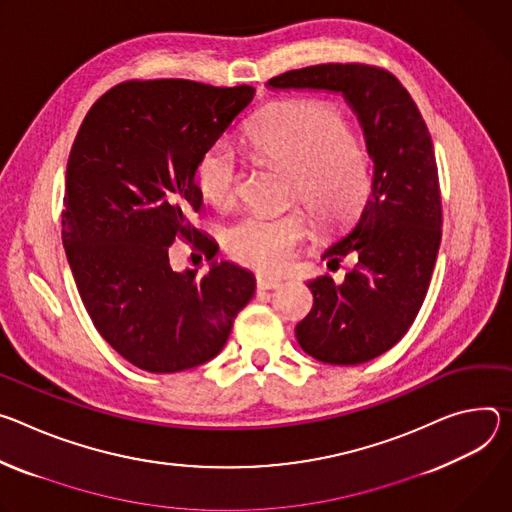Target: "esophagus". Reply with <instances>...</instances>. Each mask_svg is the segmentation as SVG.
<instances>
[{"instance_id": "obj_1", "label": "esophagus", "mask_w": 512, "mask_h": 512, "mask_svg": "<svg viewBox=\"0 0 512 512\" xmlns=\"http://www.w3.org/2000/svg\"><path fill=\"white\" fill-rule=\"evenodd\" d=\"M280 287V280L266 276V274H258L256 276V289L258 291H270V289H278Z\"/></svg>"}]
</instances>
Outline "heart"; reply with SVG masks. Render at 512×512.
Here are the masks:
<instances>
[{
  "label": "heart",
  "mask_w": 512,
  "mask_h": 512,
  "mask_svg": "<svg viewBox=\"0 0 512 512\" xmlns=\"http://www.w3.org/2000/svg\"><path fill=\"white\" fill-rule=\"evenodd\" d=\"M254 156L291 173V203H303L323 230L348 225L368 203L374 187L368 146L350 134L346 113L331 101L285 99L262 109L246 126ZM199 193L227 209L242 197V173L234 152L209 146L195 168ZM309 236L303 209L270 217L250 213L223 232V248L236 262L264 270H285Z\"/></svg>",
  "instance_id": "obj_1"
}]
</instances>
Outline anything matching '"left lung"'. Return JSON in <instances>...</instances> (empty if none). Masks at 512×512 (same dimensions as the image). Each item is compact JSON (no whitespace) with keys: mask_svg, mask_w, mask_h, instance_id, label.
Returning a JSON list of instances; mask_svg holds the SVG:
<instances>
[{"mask_svg":"<svg viewBox=\"0 0 512 512\" xmlns=\"http://www.w3.org/2000/svg\"><path fill=\"white\" fill-rule=\"evenodd\" d=\"M274 89L342 93L358 113L374 160V187L352 230L325 250L327 266H354L342 285L329 274L307 282L313 309L295 327L319 362L354 366L390 350L413 325L441 242V193L433 142L421 111L390 71L327 63L287 71Z\"/></svg>","mask_w":512,"mask_h":512,"instance_id":"left-lung-1","label":"left lung"}]
</instances>
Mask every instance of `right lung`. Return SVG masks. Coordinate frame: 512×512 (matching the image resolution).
I'll return each instance as SVG.
<instances>
[{"label":"right lung","instance_id":"1","mask_svg":"<svg viewBox=\"0 0 512 512\" xmlns=\"http://www.w3.org/2000/svg\"><path fill=\"white\" fill-rule=\"evenodd\" d=\"M254 87L189 79H132L85 116L67 164L63 244L83 305L130 364L173 374L215 358L254 276L232 264L175 272L168 248L187 240L211 260L201 209V154L250 105Z\"/></svg>","mask_w":512,"mask_h":512}]
</instances>
